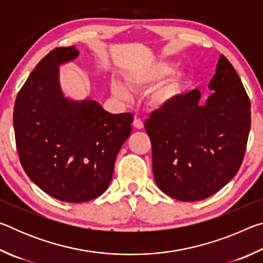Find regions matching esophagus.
<instances>
[{
    "mask_svg": "<svg viewBox=\"0 0 263 263\" xmlns=\"http://www.w3.org/2000/svg\"><path fill=\"white\" fill-rule=\"evenodd\" d=\"M133 126H135L137 130H142L144 128V123H142V121L140 118H135V122H133Z\"/></svg>",
    "mask_w": 263,
    "mask_h": 263,
    "instance_id": "esophagus-1",
    "label": "esophagus"
}]
</instances>
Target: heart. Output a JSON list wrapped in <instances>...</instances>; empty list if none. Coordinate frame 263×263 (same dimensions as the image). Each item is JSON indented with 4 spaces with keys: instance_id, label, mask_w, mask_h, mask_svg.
<instances>
[{
    "instance_id": "1",
    "label": "heart",
    "mask_w": 263,
    "mask_h": 263,
    "mask_svg": "<svg viewBox=\"0 0 263 263\" xmlns=\"http://www.w3.org/2000/svg\"><path fill=\"white\" fill-rule=\"evenodd\" d=\"M174 61L160 59L151 62L142 67L130 70L125 74V81L131 90L140 91L144 89L154 87L162 79L164 81L154 89L149 96L151 104L157 108L171 105L185 91L189 83V75L184 69H176ZM111 89L118 99H130L131 92L126 86L114 80L111 82Z\"/></svg>"
}]
</instances>
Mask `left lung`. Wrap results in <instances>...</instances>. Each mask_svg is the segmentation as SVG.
Listing matches in <instances>:
<instances>
[{
    "mask_svg": "<svg viewBox=\"0 0 263 263\" xmlns=\"http://www.w3.org/2000/svg\"><path fill=\"white\" fill-rule=\"evenodd\" d=\"M202 102L198 89L151 114L145 128L152 142L159 189L182 202L208 198L237 174L251 128V102L231 62L219 57Z\"/></svg>",
    "mask_w": 263,
    "mask_h": 263,
    "instance_id": "1",
    "label": "left lung"
}]
</instances>
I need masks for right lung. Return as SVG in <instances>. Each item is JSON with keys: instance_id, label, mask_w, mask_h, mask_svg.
Returning <instances> with one entry per match:
<instances>
[{"instance_id": "add662e5", "label": "right lung", "mask_w": 263, "mask_h": 263, "mask_svg": "<svg viewBox=\"0 0 263 263\" xmlns=\"http://www.w3.org/2000/svg\"><path fill=\"white\" fill-rule=\"evenodd\" d=\"M75 46L51 51L17 95L14 130L26 175L53 198L82 203L99 197L112 179L115 161L131 135L132 114H110L87 97L64 94L59 67L74 61Z\"/></svg>"}]
</instances>
